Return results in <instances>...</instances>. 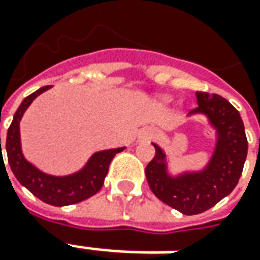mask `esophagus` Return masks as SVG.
<instances>
[{
    "label": "esophagus",
    "mask_w": 260,
    "mask_h": 260,
    "mask_svg": "<svg viewBox=\"0 0 260 260\" xmlns=\"http://www.w3.org/2000/svg\"><path fill=\"white\" fill-rule=\"evenodd\" d=\"M153 137V131L152 129H144L142 131V134H141V141H149V139H152Z\"/></svg>",
    "instance_id": "1"
}]
</instances>
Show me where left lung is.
<instances>
[{"label": "left lung", "instance_id": "left-lung-1", "mask_svg": "<svg viewBox=\"0 0 260 260\" xmlns=\"http://www.w3.org/2000/svg\"><path fill=\"white\" fill-rule=\"evenodd\" d=\"M198 107L190 114L202 112L218 131V142L209 165L201 172L172 178L167 174L165 153L158 145L145 175L153 195L185 215L211 209L228 197L241 178L248 155V139L238 109L218 93L197 92Z\"/></svg>", "mask_w": 260, "mask_h": 260}]
</instances>
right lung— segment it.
<instances>
[{
  "mask_svg": "<svg viewBox=\"0 0 260 260\" xmlns=\"http://www.w3.org/2000/svg\"><path fill=\"white\" fill-rule=\"evenodd\" d=\"M51 85L42 86L38 91L28 95L21 102L17 109L14 119L7 132V156L8 164L11 167L12 174L18 179L21 185H24L32 195L41 199L45 204L52 206H65L82 202L88 198L95 195L102 188L105 176L108 174V168L115 153L123 151V148L108 149L93 153L91 159L88 160L86 167L79 172L70 176H51L41 172L40 169L31 165L24 158L21 151V141H19V121L24 115L25 109L40 93L49 89ZM0 152H1V138H0ZM3 158V152H1Z\"/></svg>",
  "mask_w": 260,
  "mask_h": 260,
  "instance_id": "1",
  "label": "right lung"
}]
</instances>
